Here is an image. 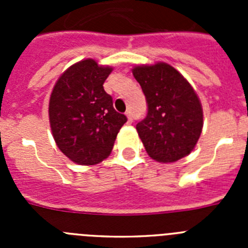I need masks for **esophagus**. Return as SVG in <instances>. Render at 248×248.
Instances as JSON below:
<instances>
[{"mask_svg": "<svg viewBox=\"0 0 248 248\" xmlns=\"http://www.w3.org/2000/svg\"><path fill=\"white\" fill-rule=\"evenodd\" d=\"M126 118H128V123H131L133 122V117H131V113H130V110H128L126 111Z\"/></svg>", "mask_w": 248, "mask_h": 248, "instance_id": "obj_1", "label": "esophagus"}]
</instances>
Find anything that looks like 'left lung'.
Here are the masks:
<instances>
[{"instance_id": "left-lung-1", "label": "left lung", "mask_w": 248, "mask_h": 248, "mask_svg": "<svg viewBox=\"0 0 248 248\" xmlns=\"http://www.w3.org/2000/svg\"><path fill=\"white\" fill-rule=\"evenodd\" d=\"M133 76L148 103V114L137 130L149 156L159 163H174L189 155L203 125L202 107L191 84L163 62L137 65Z\"/></svg>"}]
</instances>
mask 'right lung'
<instances>
[{"label": "right lung", "mask_w": 248, "mask_h": 248, "mask_svg": "<svg viewBox=\"0 0 248 248\" xmlns=\"http://www.w3.org/2000/svg\"><path fill=\"white\" fill-rule=\"evenodd\" d=\"M113 68L84 59L59 77L49 99V123L59 150L79 165H95L110 155L124 114L103 88Z\"/></svg>", "instance_id": "obj_1"}]
</instances>
